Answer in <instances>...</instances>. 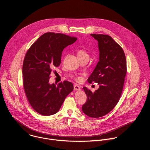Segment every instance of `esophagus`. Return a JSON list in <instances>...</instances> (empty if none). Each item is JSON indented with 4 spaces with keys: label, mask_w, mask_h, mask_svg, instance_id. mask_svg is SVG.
I'll use <instances>...</instances> for the list:
<instances>
[{
    "label": "esophagus",
    "mask_w": 150,
    "mask_h": 150,
    "mask_svg": "<svg viewBox=\"0 0 150 150\" xmlns=\"http://www.w3.org/2000/svg\"><path fill=\"white\" fill-rule=\"evenodd\" d=\"M74 89L75 91H78V90H79L81 88H80L79 86H78V85L75 84V85H74Z\"/></svg>",
    "instance_id": "obj_1"
}]
</instances>
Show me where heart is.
<instances>
[{"label": "heart", "mask_w": 150, "mask_h": 150, "mask_svg": "<svg viewBox=\"0 0 150 150\" xmlns=\"http://www.w3.org/2000/svg\"><path fill=\"white\" fill-rule=\"evenodd\" d=\"M77 55L79 59L82 58H89V55L88 53L83 50V49H79L77 51Z\"/></svg>", "instance_id": "b5f03b06"}]
</instances>
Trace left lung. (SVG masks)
<instances>
[{
    "instance_id": "1",
    "label": "left lung",
    "mask_w": 150,
    "mask_h": 150,
    "mask_svg": "<svg viewBox=\"0 0 150 150\" xmlns=\"http://www.w3.org/2000/svg\"><path fill=\"white\" fill-rule=\"evenodd\" d=\"M90 35L98 41L99 61L88 82L98 83L99 88L92 93L83 87L87 100L82 110L88 116L97 118L109 113L117 104L126 74V61L122 48L110 36Z\"/></svg>"
}]
</instances>
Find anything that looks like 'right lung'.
Returning <instances> with one entry per match:
<instances>
[{
	"mask_svg": "<svg viewBox=\"0 0 150 150\" xmlns=\"http://www.w3.org/2000/svg\"><path fill=\"white\" fill-rule=\"evenodd\" d=\"M76 40L63 34L47 33L34 42L25 54L23 66L24 91L33 109L41 115L56 113L74 90L71 82L51 84L49 79L52 69L60 65L63 49Z\"/></svg>",
	"mask_w": 150,
	"mask_h": 150,
	"instance_id": "right-lung-1",
	"label": "right lung"
}]
</instances>
